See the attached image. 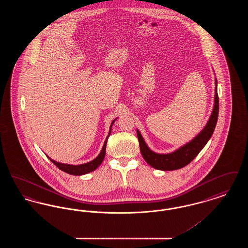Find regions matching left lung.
Listing matches in <instances>:
<instances>
[{
  "label": "left lung",
  "mask_w": 248,
  "mask_h": 248,
  "mask_svg": "<svg viewBox=\"0 0 248 248\" xmlns=\"http://www.w3.org/2000/svg\"><path fill=\"white\" fill-rule=\"evenodd\" d=\"M217 83L216 81V94H215V105L213 108L212 114L209 118L208 123L205 127L201 131L199 135L194 138L191 141L187 143L180 149L172 154H158L152 152L142 138L141 134L139 130L138 139L140 142V148L144 160L154 168L164 170V171H172L180 169L187 165L198 155L205 144L212 137L214 130L216 127L217 117H218V95H217Z\"/></svg>",
  "instance_id": "obj_1"
}]
</instances>
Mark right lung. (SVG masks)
<instances>
[{"label": "right lung", "mask_w": 248, "mask_h": 248, "mask_svg": "<svg viewBox=\"0 0 248 248\" xmlns=\"http://www.w3.org/2000/svg\"><path fill=\"white\" fill-rule=\"evenodd\" d=\"M113 123H114V121L111 123V125H112ZM111 125H110V130H109V133H108V138L109 135H110ZM107 140H108V139H107L106 141L104 143V146H103L102 151H101V153L99 154V155H98L94 160H93L92 162H89V163H87V164H83V165H79L60 164V163H58V162L52 160V159L49 158V157H48V158L51 160V162H52L54 165H57L60 170L64 171V172H66V173H68V174H70V175H74V176L84 175V174H87V173H89V172L94 171V169H96V168L100 165V164L102 163V161H103V159H104V157H105V154H106Z\"/></svg>", "instance_id": "add662e5"}]
</instances>
